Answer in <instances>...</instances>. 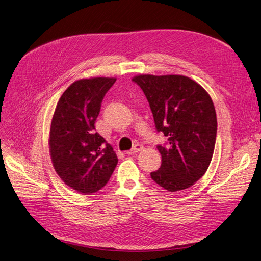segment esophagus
<instances>
[{
    "instance_id": "1",
    "label": "esophagus",
    "mask_w": 261,
    "mask_h": 261,
    "mask_svg": "<svg viewBox=\"0 0 261 261\" xmlns=\"http://www.w3.org/2000/svg\"><path fill=\"white\" fill-rule=\"evenodd\" d=\"M142 149H143L142 144H135L134 147H133V149H132V150H129V151H127L126 153H127L128 155H133V154H136V153L140 152Z\"/></svg>"
}]
</instances>
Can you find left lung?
Wrapping results in <instances>:
<instances>
[{
    "mask_svg": "<svg viewBox=\"0 0 261 261\" xmlns=\"http://www.w3.org/2000/svg\"><path fill=\"white\" fill-rule=\"evenodd\" d=\"M133 81L143 91L155 127L168 142L158 145L161 168L152 180L169 192L191 187L209 168L217 132L216 112L207 92L180 75H138Z\"/></svg>",
    "mask_w": 261,
    "mask_h": 261,
    "instance_id": "8db88e82",
    "label": "left lung"
}]
</instances>
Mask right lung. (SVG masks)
<instances>
[{
  "label": "right lung",
  "instance_id": "right-lung-1",
  "mask_svg": "<svg viewBox=\"0 0 261 261\" xmlns=\"http://www.w3.org/2000/svg\"><path fill=\"white\" fill-rule=\"evenodd\" d=\"M116 78L80 79L60 97L49 137L51 161L66 185L82 194L98 192L118 164L113 149L98 133L95 121L101 101Z\"/></svg>",
  "mask_w": 261,
  "mask_h": 261
}]
</instances>
